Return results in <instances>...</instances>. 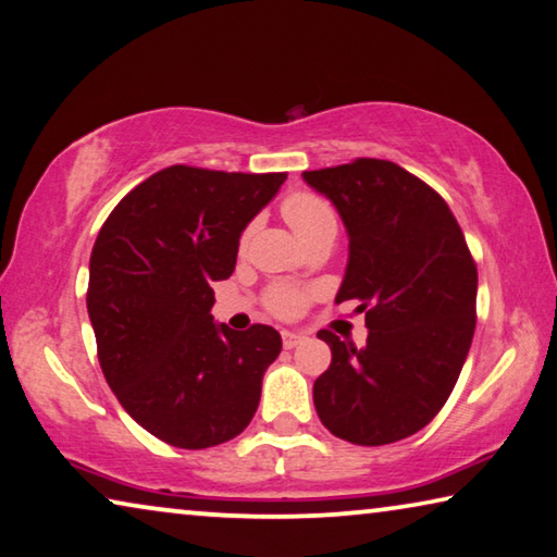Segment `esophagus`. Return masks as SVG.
Segmentation results:
<instances>
[{
    "instance_id": "34e87169",
    "label": "esophagus",
    "mask_w": 557,
    "mask_h": 557,
    "mask_svg": "<svg viewBox=\"0 0 557 557\" xmlns=\"http://www.w3.org/2000/svg\"><path fill=\"white\" fill-rule=\"evenodd\" d=\"M281 341H284V348L290 350V348H296V345L304 343V335L294 333V331H284V333H281Z\"/></svg>"
}]
</instances>
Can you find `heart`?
I'll list each match as a JSON object with an SVG mask.
<instances>
[{"label":"heart","mask_w":557,"mask_h":557,"mask_svg":"<svg viewBox=\"0 0 557 557\" xmlns=\"http://www.w3.org/2000/svg\"><path fill=\"white\" fill-rule=\"evenodd\" d=\"M281 212H284V219L290 224L300 239L308 242L311 236L318 232L331 230L335 226V212L327 199L313 193H294L284 199L281 205ZM251 236V226L242 234L239 246L244 249L249 244ZM313 298V290L308 288H298L290 284H276L267 290V308L278 318H296L304 313V308L308 306V300Z\"/></svg>","instance_id":"obj_1"}]
</instances>
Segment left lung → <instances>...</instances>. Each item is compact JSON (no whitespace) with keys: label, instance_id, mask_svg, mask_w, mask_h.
<instances>
[{"label":"left lung","instance_id":"left-lung-1","mask_svg":"<svg viewBox=\"0 0 557 557\" xmlns=\"http://www.w3.org/2000/svg\"><path fill=\"white\" fill-rule=\"evenodd\" d=\"M343 216L350 259L335 304L360 300L368 343L331 331L333 360L313 385L325 430L360 446L417 434L440 414L476 327L479 273L440 193L389 160L304 172Z\"/></svg>","mask_w":557,"mask_h":557}]
</instances>
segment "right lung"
Listing matches in <instances>:
<instances>
[{
	"label": "right lung",
	"instance_id": "obj_1",
	"mask_svg": "<svg viewBox=\"0 0 557 557\" xmlns=\"http://www.w3.org/2000/svg\"><path fill=\"white\" fill-rule=\"evenodd\" d=\"M284 180L172 165L131 189L100 226L86 294L100 370L125 412L165 444H224L257 412L281 335L261 323L232 331L209 311L242 232Z\"/></svg>",
	"mask_w": 557,
	"mask_h": 557
}]
</instances>
